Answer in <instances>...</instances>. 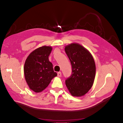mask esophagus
Listing matches in <instances>:
<instances>
[{
  "instance_id": "esophagus-1",
  "label": "esophagus",
  "mask_w": 123,
  "mask_h": 123,
  "mask_svg": "<svg viewBox=\"0 0 123 123\" xmlns=\"http://www.w3.org/2000/svg\"><path fill=\"white\" fill-rule=\"evenodd\" d=\"M61 75H62V74H61V72H59L57 73V76H59V77H61Z\"/></svg>"
}]
</instances>
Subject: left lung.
Masks as SVG:
<instances>
[{
    "instance_id": "obj_1",
    "label": "left lung",
    "mask_w": 123,
    "mask_h": 123,
    "mask_svg": "<svg viewBox=\"0 0 123 123\" xmlns=\"http://www.w3.org/2000/svg\"><path fill=\"white\" fill-rule=\"evenodd\" d=\"M70 61L72 72L66 80V85L72 95L81 97L88 92L94 82L95 64L91 53L82 45L72 43L65 47Z\"/></svg>"
}]
</instances>
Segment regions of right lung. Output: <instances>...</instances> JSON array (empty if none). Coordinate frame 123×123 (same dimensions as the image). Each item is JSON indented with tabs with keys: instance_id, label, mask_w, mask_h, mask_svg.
Wrapping results in <instances>:
<instances>
[{
	"instance_id": "add662e5",
	"label": "right lung",
	"mask_w": 123,
	"mask_h": 123,
	"mask_svg": "<svg viewBox=\"0 0 123 123\" xmlns=\"http://www.w3.org/2000/svg\"><path fill=\"white\" fill-rule=\"evenodd\" d=\"M51 50V47H39L30 54L25 62V79L29 88L35 92L44 90L52 79L57 76L53 64L49 60Z\"/></svg>"
}]
</instances>
